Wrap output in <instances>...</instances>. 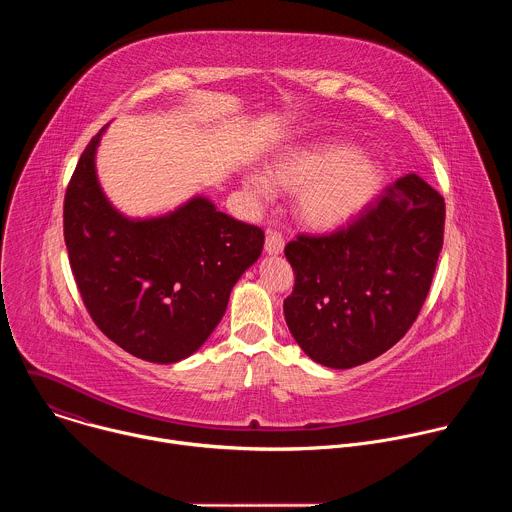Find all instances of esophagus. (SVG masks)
Masks as SVG:
<instances>
[{
	"mask_svg": "<svg viewBox=\"0 0 512 512\" xmlns=\"http://www.w3.org/2000/svg\"><path fill=\"white\" fill-rule=\"evenodd\" d=\"M283 245H285V241L279 233H267V237H265V253L267 255H279L283 251Z\"/></svg>",
	"mask_w": 512,
	"mask_h": 512,
	"instance_id": "34e87169",
	"label": "esophagus"
}]
</instances>
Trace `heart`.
Listing matches in <instances>:
<instances>
[{
	"label": "heart",
	"instance_id": "obj_1",
	"mask_svg": "<svg viewBox=\"0 0 512 512\" xmlns=\"http://www.w3.org/2000/svg\"><path fill=\"white\" fill-rule=\"evenodd\" d=\"M296 192L300 223L318 233H330L352 223L369 208L383 186L379 162L354 152L348 143H318L314 148H294L269 166L267 180L247 174L245 186L267 198L271 188Z\"/></svg>",
	"mask_w": 512,
	"mask_h": 512
}]
</instances>
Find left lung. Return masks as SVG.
Wrapping results in <instances>:
<instances>
[{
	"label": "left lung",
	"instance_id": "1",
	"mask_svg": "<svg viewBox=\"0 0 512 512\" xmlns=\"http://www.w3.org/2000/svg\"><path fill=\"white\" fill-rule=\"evenodd\" d=\"M444 221V198L407 174L348 229L287 243L296 285L283 314L300 348L324 367L352 369L397 344L427 298Z\"/></svg>",
	"mask_w": 512,
	"mask_h": 512
}]
</instances>
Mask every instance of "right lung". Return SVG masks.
Masks as SVG:
<instances>
[{"label":"right lung","mask_w":512,"mask_h":512,"mask_svg":"<svg viewBox=\"0 0 512 512\" xmlns=\"http://www.w3.org/2000/svg\"><path fill=\"white\" fill-rule=\"evenodd\" d=\"M107 127L85 148L64 196L72 275L109 340L141 360L172 364L194 354L223 320L265 235L202 194L160 216L117 210L97 176Z\"/></svg>","instance_id":"add662e5"}]
</instances>
